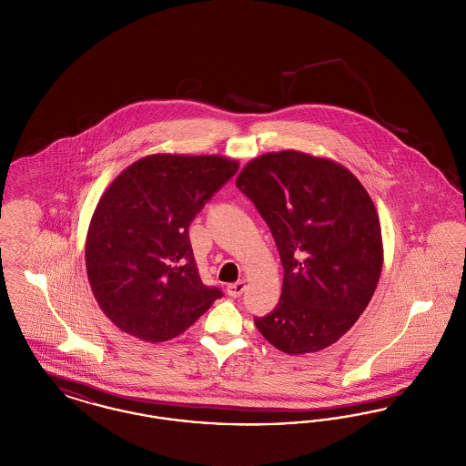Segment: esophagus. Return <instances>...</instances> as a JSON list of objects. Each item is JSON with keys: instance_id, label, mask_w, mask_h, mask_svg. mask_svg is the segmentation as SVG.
Listing matches in <instances>:
<instances>
[{"instance_id": "obj_1", "label": "esophagus", "mask_w": 466, "mask_h": 466, "mask_svg": "<svg viewBox=\"0 0 466 466\" xmlns=\"http://www.w3.org/2000/svg\"><path fill=\"white\" fill-rule=\"evenodd\" d=\"M244 289H246V285H244V281H238V283H230L228 287H227V293L232 297V299H238V297H241L243 295Z\"/></svg>"}]
</instances>
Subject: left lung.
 <instances>
[{
    "instance_id": "1",
    "label": "left lung",
    "mask_w": 466,
    "mask_h": 466,
    "mask_svg": "<svg viewBox=\"0 0 466 466\" xmlns=\"http://www.w3.org/2000/svg\"><path fill=\"white\" fill-rule=\"evenodd\" d=\"M238 188L266 220L285 268L278 308L255 325L283 353L325 350L369 306L382 268L376 206L344 166L295 150L257 157Z\"/></svg>"
}]
</instances>
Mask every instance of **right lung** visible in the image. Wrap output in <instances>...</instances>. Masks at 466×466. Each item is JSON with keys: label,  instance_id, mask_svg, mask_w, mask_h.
<instances>
[{"label": "right lung", "instance_id": "obj_1", "mask_svg": "<svg viewBox=\"0 0 466 466\" xmlns=\"http://www.w3.org/2000/svg\"><path fill=\"white\" fill-rule=\"evenodd\" d=\"M239 169L220 156L143 157L97 202L86 243L90 289L122 332L164 342L223 293L200 281L188 227Z\"/></svg>", "mask_w": 466, "mask_h": 466}]
</instances>
